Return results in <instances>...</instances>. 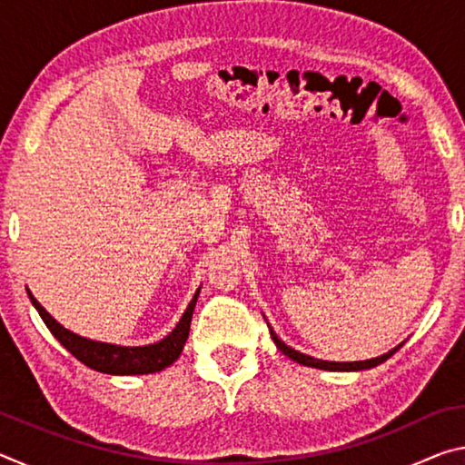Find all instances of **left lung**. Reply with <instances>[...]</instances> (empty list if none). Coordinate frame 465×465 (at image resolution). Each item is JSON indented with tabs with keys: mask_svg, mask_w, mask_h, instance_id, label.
I'll list each match as a JSON object with an SVG mask.
<instances>
[{
	"mask_svg": "<svg viewBox=\"0 0 465 465\" xmlns=\"http://www.w3.org/2000/svg\"><path fill=\"white\" fill-rule=\"evenodd\" d=\"M271 336H272L274 344L279 346V351L282 352V355H287L289 359H293V361H297V363H302V365L316 367V369H326V371H359V369L375 367V365L383 363V361H388L393 355V352L398 351V349H393L390 352H385V355H381V357H375V359H369V361H355V363H332V361H320V359H313V357L303 355V352L293 351V349H291V346H287L285 342H282L281 338L272 332V330H271Z\"/></svg>",
	"mask_w": 465,
	"mask_h": 465,
	"instance_id": "left-lung-1",
	"label": "left lung"
}]
</instances>
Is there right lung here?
I'll list each match as a JSON object with an SVG mask.
<instances>
[{
  "label": "right lung",
  "mask_w": 465,
  "mask_h": 465,
  "mask_svg": "<svg viewBox=\"0 0 465 465\" xmlns=\"http://www.w3.org/2000/svg\"><path fill=\"white\" fill-rule=\"evenodd\" d=\"M28 297L36 312L41 313L43 322L46 328L51 330L53 336L65 346V349L72 352V355L82 361L84 365L90 369H96L100 373H110V375H143V373H155L166 369L168 365L174 363L180 352H183V346L188 338V330H191V320L193 312L196 305V297H199V291H196L193 302L188 303L184 316L180 318L178 326L172 330V332L163 338V341L147 346H116V344H106V342H96L88 341V338H82L74 332H69L67 328H63L57 320L49 316L41 303L36 302L33 293L28 291Z\"/></svg>",
  "instance_id": "obj_1"
}]
</instances>
